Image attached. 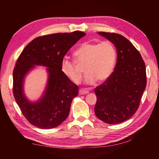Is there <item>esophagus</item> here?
Here are the masks:
<instances>
[{
	"instance_id": "34e87169",
	"label": "esophagus",
	"mask_w": 159,
	"mask_h": 159,
	"mask_svg": "<svg viewBox=\"0 0 159 159\" xmlns=\"http://www.w3.org/2000/svg\"><path fill=\"white\" fill-rule=\"evenodd\" d=\"M88 93H89V91H88L87 89H83V88H81V89L79 90L80 95H86V94H88Z\"/></svg>"
}]
</instances>
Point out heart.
<instances>
[{
    "label": "heart",
    "mask_w": 159,
    "mask_h": 159,
    "mask_svg": "<svg viewBox=\"0 0 159 159\" xmlns=\"http://www.w3.org/2000/svg\"><path fill=\"white\" fill-rule=\"evenodd\" d=\"M75 60L78 64H85V75L84 81L92 85L105 81L111 76L114 70L116 52L111 42L104 41L101 43H84L75 50ZM61 69L64 74L74 83H79L82 73L77 69L76 63L66 58L61 62Z\"/></svg>",
    "instance_id": "obj_1"
}]
</instances>
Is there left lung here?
I'll list each match as a JSON object with an SVG mask.
<instances>
[{"mask_svg":"<svg viewBox=\"0 0 159 159\" xmlns=\"http://www.w3.org/2000/svg\"><path fill=\"white\" fill-rule=\"evenodd\" d=\"M116 48L114 71L95 89L96 116L108 124H118L130 118L139 106L147 85L146 67L139 51L120 34L98 32Z\"/></svg>","mask_w":159,"mask_h":159,"instance_id":"left-lung-1","label":"left lung"}]
</instances>
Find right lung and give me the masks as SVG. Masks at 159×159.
Wrapping results in <instances>:
<instances>
[{"mask_svg":"<svg viewBox=\"0 0 159 159\" xmlns=\"http://www.w3.org/2000/svg\"><path fill=\"white\" fill-rule=\"evenodd\" d=\"M84 32L59 33L34 39L21 52L13 71V95L25 117L41 129L57 127L68 117L73 99L79 87L61 71V62L66 52ZM36 66L46 67L48 80L42 95L32 102L23 90L25 78Z\"/></svg>","mask_w":159,"mask_h":159,"instance_id":"right-lung-1","label":"right lung"}]
</instances>
